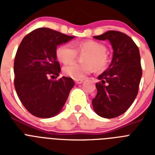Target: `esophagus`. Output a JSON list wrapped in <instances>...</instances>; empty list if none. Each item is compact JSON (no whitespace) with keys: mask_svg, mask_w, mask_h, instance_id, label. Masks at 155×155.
Returning <instances> with one entry per match:
<instances>
[{"mask_svg":"<svg viewBox=\"0 0 155 155\" xmlns=\"http://www.w3.org/2000/svg\"><path fill=\"white\" fill-rule=\"evenodd\" d=\"M83 81H84L83 80H75V82L76 84H82Z\"/></svg>","mask_w":155,"mask_h":155,"instance_id":"obj_1","label":"esophagus"}]
</instances>
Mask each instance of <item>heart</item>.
I'll use <instances>...</instances> for the list:
<instances>
[{"mask_svg":"<svg viewBox=\"0 0 155 155\" xmlns=\"http://www.w3.org/2000/svg\"><path fill=\"white\" fill-rule=\"evenodd\" d=\"M75 47L71 43H64L60 45L56 50L57 58L63 63H68L76 58L78 51L87 52L84 58L85 63H72L63 68V73L67 76L74 80H81L94 71L102 70L108 64V57L106 54L105 46L96 41H84L78 42ZM95 67H94V66Z\"/></svg>","mask_w":155,"mask_h":155,"instance_id":"1","label":"heart"}]
</instances>
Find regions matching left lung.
I'll list each match as a JSON object with an SVG mask.
<instances>
[{"label": "left lung", "mask_w": 155, "mask_h": 155, "mask_svg": "<svg viewBox=\"0 0 155 155\" xmlns=\"http://www.w3.org/2000/svg\"><path fill=\"white\" fill-rule=\"evenodd\" d=\"M94 38L108 40L113 55L108 69L97 77L93 109L104 118L117 117L130 108L138 92L142 75L139 50L131 38L119 31L109 30Z\"/></svg>", "instance_id": "obj_1"}]
</instances>
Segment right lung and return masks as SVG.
<instances>
[{
	"instance_id": "right-lung-1",
	"label": "right lung",
	"mask_w": 155,
	"mask_h": 155,
	"mask_svg": "<svg viewBox=\"0 0 155 155\" xmlns=\"http://www.w3.org/2000/svg\"><path fill=\"white\" fill-rule=\"evenodd\" d=\"M74 38L49 28H38L21 42L14 59V86L21 102L32 115L53 117L65 104L75 85L73 80L65 76L58 80L48 77L58 76L60 73L57 47Z\"/></svg>"
}]
</instances>
